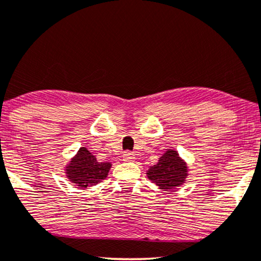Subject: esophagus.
<instances>
[{
  "mask_svg": "<svg viewBox=\"0 0 261 261\" xmlns=\"http://www.w3.org/2000/svg\"><path fill=\"white\" fill-rule=\"evenodd\" d=\"M124 161H134L135 160V154L131 153V151H125L123 155Z\"/></svg>",
  "mask_w": 261,
  "mask_h": 261,
  "instance_id": "esophagus-1",
  "label": "esophagus"
}]
</instances>
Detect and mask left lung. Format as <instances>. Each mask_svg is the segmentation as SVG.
I'll return each mask as SVG.
<instances>
[{
  "mask_svg": "<svg viewBox=\"0 0 261 261\" xmlns=\"http://www.w3.org/2000/svg\"><path fill=\"white\" fill-rule=\"evenodd\" d=\"M146 174L148 179L156 184L159 189L169 191L186 183L189 176V167L176 149H166L156 165L150 166Z\"/></svg>",
  "mask_w": 261,
  "mask_h": 261,
  "instance_id": "1",
  "label": "left lung"
}]
</instances>
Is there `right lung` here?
I'll use <instances>...</instances> for the list:
<instances>
[{
    "instance_id": "obj_1",
    "label": "right lung",
    "mask_w": 261,
    "mask_h": 261,
    "mask_svg": "<svg viewBox=\"0 0 261 261\" xmlns=\"http://www.w3.org/2000/svg\"><path fill=\"white\" fill-rule=\"evenodd\" d=\"M112 167L111 163H98L96 156L85 147H81L77 154L65 166L67 179L82 189H88L106 179Z\"/></svg>"
}]
</instances>
